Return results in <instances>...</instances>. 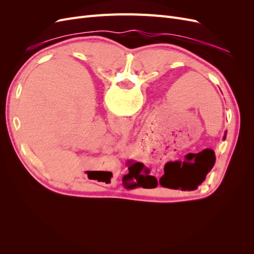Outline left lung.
Listing matches in <instances>:
<instances>
[{
  "mask_svg": "<svg viewBox=\"0 0 254 254\" xmlns=\"http://www.w3.org/2000/svg\"><path fill=\"white\" fill-rule=\"evenodd\" d=\"M225 137H226V134H225ZM214 163H215V161L212 160L211 162H209L205 165L204 168H202V170H200V171H198L196 176L191 177V179H190V180L193 182V180H195L196 182L201 183L204 180L207 173H209L212 170V167L214 166ZM177 170H178V168H175V167H172V166L167 167V165H165L164 166V175L160 178L161 186L165 187V188H171V189H176L177 187H178V183H177V182H178V181H177L178 179H177V175H176Z\"/></svg>",
  "mask_w": 254,
  "mask_h": 254,
  "instance_id": "8db88e82",
  "label": "left lung"
}]
</instances>
